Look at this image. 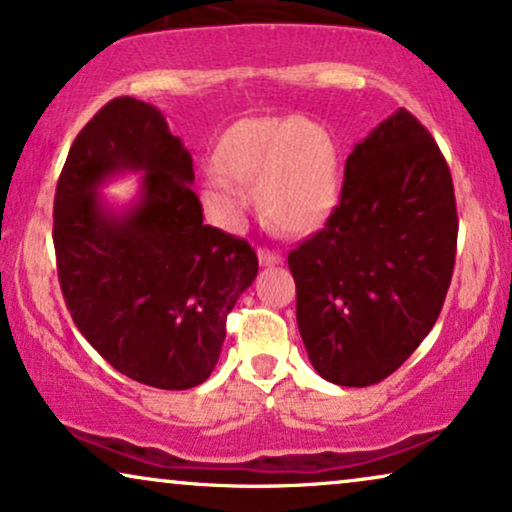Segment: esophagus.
Wrapping results in <instances>:
<instances>
[{
    "label": "esophagus",
    "mask_w": 512,
    "mask_h": 512,
    "mask_svg": "<svg viewBox=\"0 0 512 512\" xmlns=\"http://www.w3.org/2000/svg\"><path fill=\"white\" fill-rule=\"evenodd\" d=\"M257 257H260L262 267H276V264L283 262V255L278 250H269V248H260L257 250Z\"/></svg>",
    "instance_id": "esophagus-1"
}]
</instances>
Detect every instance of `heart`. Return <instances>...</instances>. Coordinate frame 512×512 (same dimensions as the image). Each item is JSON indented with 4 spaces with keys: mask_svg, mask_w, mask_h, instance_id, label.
<instances>
[{
    "mask_svg": "<svg viewBox=\"0 0 512 512\" xmlns=\"http://www.w3.org/2000/svg\"><path fill=\"white\" fill-rule=\"evenodd\" d=\"M213 168L217 175L203 182V199L227 224H236L245 210L234 182L257 187L262 215L288 234L323 227L342 194L335 140L302 117L234 121L215 142Z\"/></svg>",
    "mask_w": 512,
    "mask_h": 512,
    "instance_id": "b5f03b06",
    "label": "heart"
}]
</instances>
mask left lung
Wrapping results in <instances>:
<instances>
[{
  "instance_id": "8db88e82",
  "label": "left lung",
  "mask_w": 512,
  "mask_h": 512,
  "mask_svg": "<svg viewBox=\"0 0 512 512\" xmlns=\"http://www.w3.org/2000/svg\"><path fill=\"white\" fill-rule=\"evenodd\" d=\"M456 234L445 156L400 107L353 147L325 229L288 255L313 370L356 388L398 370L440 316Z\"/></svg>"
}]
</instances>
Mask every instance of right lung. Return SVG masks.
<instances>
[{
	"mask_svg": "<svg viewBox=\"0 0 512 512\" xmlns=\"http://www.w3.org/2000/svg\"><path fill=\"white\" fill-rule=\"evenodd\" d=\"M141 175L114 207L99 189ZM192 154L161 109L114 98L70 147L53 203L58 278L74 325L114 370L185 391L215 370L224 323L257 276L248 241L203 222Z\"/></svg>",
	"mask_w": 512,
	"mask_h": 512,
	"instance_id": "add662e5",
	"label": "right lung"
}]
</instances>
